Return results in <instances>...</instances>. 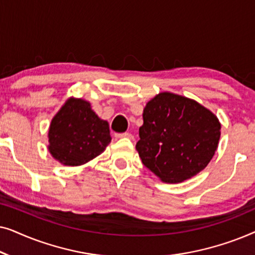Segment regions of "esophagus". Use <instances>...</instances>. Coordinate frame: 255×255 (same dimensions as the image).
<instances>
[{"instance_id":"obj_1","label":"esophagus","mask_w":255,"mask_h":255,"mask_svg":"<svg viewBox=\"0 0 255 255\" xmlns=\"http://www.w3.org/2000/svg\"><path fill=\"white\" fill-rule=\"evenodd\" d=\"M116 138H128V139H133L130 132H124V133H116Z\"/></svg>"}]
</instances>
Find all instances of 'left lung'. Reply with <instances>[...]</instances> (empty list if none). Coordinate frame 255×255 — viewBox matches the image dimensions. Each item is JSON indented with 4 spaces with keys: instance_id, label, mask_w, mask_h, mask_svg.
<instances>
[{
    "instance_id": "obj_1",
    "label": "left lung",
    "mask_w": 255,
    "mask_h": 255,
    "mask_svg": "<svg viewBox=\"0 0 255 255\" xmlns=\"http://www.w3.org/2000/svg\"><path fill=\"white\" fill-rule=\"evenodd\" d=\"M135 148L163 182L179 183L203 170L221 137L218 118L196 101L160 93L146 104Z\"/></svg>"
}]
</instances>
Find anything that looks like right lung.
<instances>
[{
	"label": "right lung",
	"instance_id": "add662e5",
	"mask_svg": "<svg viewBox=\"0 0 255 255\" xmlns=\"http://www.w3.org/2000/svg\"><path fill=\"white\" fill-rule=\"evenodd\" d=\"M110 140L109 124L90 103L69 99L51 122L48 151L62 165L80 166L103 152Z\"/></svg>",
	"mask_w": 255,
	"mask_h": 255
}]
</instances>
